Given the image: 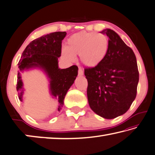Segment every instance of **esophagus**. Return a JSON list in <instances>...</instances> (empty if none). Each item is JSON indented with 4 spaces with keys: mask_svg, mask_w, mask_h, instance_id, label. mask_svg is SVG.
Returning a JSON list of instances; mask_svg holds the SVG:
<instances>
[{
    "mask_svg": "<svg viewBox=\"0 0 155 155\" xmlns=\"http://www.w3.org/2000/svg\"><path fill=\"white\" fill-rule=\"evenodd\" d=\"M83 74H84L83 70L80 67H79V70H78V75L81 76V75H82Z\"/></svg>",
    "mask_w": 155,
    "mask_h": 155,
    "instance_id": "obj_1",
    "label": "esophagus"
}]
</instances>
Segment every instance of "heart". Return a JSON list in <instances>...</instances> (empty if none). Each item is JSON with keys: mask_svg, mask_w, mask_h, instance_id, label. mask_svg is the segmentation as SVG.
I'll use <instances>...</instances> for the list:
<instances>
[{"mask_svg": "<svg viewBox=\"0 0 155 155\" xmlns=\"http://www.w3.org/2000/svg\"><path fill=\"white\" fill-rule=\"evenodd\" d=\"M108 49V40L105 35L82 31L72 35L67 40L62 54L69 62H73L75 55H79L84 65L93 68L104 60Z\"/></svg>", "mask_w": 155, "mask_h": 155, "instance_id": "obj_1", "label": "heart"}]
</instances>
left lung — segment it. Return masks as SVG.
<instances>
[{"mask_svg": "<svg viewBox=\"0 0 155 155\" xmlns=\"http://www.w3.org/2000/svg\"><path fill=\"white\" fill-rule=\"evenodd\" d=\"M108 37V54L97 67L84 68L87 97L93 112L114 119L130 108L137 95L139 71L133 51L113 30L100 32Z\"/></svg>", "mask_w": 155, "mask_h": 155, "instance_id": "obj_1", "label": "left lung"}]
</instances>
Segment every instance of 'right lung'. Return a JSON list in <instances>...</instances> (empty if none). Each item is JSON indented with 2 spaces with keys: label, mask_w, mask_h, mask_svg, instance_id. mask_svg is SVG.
<instances>
[{
  "label": "right lung",
  "mask_w": 155,
  "mask_h": 155,
  "mask_svg": "<svg viewBox=\"0 0 155 155\" xmlns=\"http://www.w3.org/2000/svg\"><path fill=\"white\" fill-rule=\"evenodd\" d=\"M66 35L65 31H57L34 40L25 48L18 64L20 72L38 67L46 73L50 80L51 94L58 100V111L62 108L65 95L74 82L78 71L76 65L63 69L58 67L62 41ZM20 72L18 73L16 90L19 100L22 101L24 88Z\"/></svg>",
  "instance_id": "add662e5"
}]
</instances>
